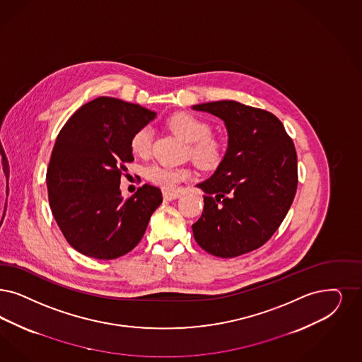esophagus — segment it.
I'll use <instances>...</instances> for the list:
<instances>
[{"label": "esophagus", "instance_id": "34e87169", "mask_svg": "<svg viewBox=\"0 0 362 362\" xmlns=\"http://www.w3.org/2000/svg\"><path fill=\"white\" fill-rule=\"evenodd\" d=\"M162 196H163V200L166 201L177 200L181 197V194L178 192H169V190H163Z\"/></svg>", "mask_w": 362, "mask_h": 362}]
</instances>
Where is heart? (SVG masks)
I'll return each instance as SVG.
<instances>
[{
	"mask_svg": "<svg viewBox=\"0 0 362 362\" xmlns=\"http://www.w3.org/2000/svg\"><path fill=\"white\" fill-rule=\"evenodd\" d=\"M169 126L190 145V154L193 160L204 168L217 165L223 157V144L211 135V124L199 117L189 112H178L169 119ZM151 129L148 126L141 127L132 138V150L138 156H146L151 148ZM148 180L154 184L175 189L180 182L190 177L187 168H172L163 165H151L146 170Z\"/></svg>",
	"mask_w": 362,
	"mask_h": 362,
	"instance_id": "obj_1",
	"label": "heart"
}]
</instances>
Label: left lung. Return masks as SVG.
I'll return each mask as SVG.
<instances>
[{
  "label": "left lung",
  "instance_id": "8db88e82",
  "mask_svg": "<svg viewBox=\"0 0 362 362\" xmlns=\"http://www.w3.org/2000/svg\"><path fill=\"white\" fill-rule=\"evenodd\" d=\"M224 122L228 145L214 175L197 184L204 211L192 226L194 240L218 257L262 247L279 228L294 200V144L271 112L235 100L192 106Z\"/></svg>",
  "mask_w": 362,
  "mask_h": 362
}]
</instances>
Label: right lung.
Returning a JSON list of instances; mask_svg holds the SVG:
<instances>
[{
  "label": "right lung",
  "instance_id": "obj_1",
  "mask_svg": "<svg viewBox=\"0 0 362 362\" xmlns=\"http://www.w3.org/2000/svg\"><path fill=\"white\" fill-rule=\"evenodd\" d=\"M156 111L117 98L83 105L56 138L47 172L54 220L71 247L99 260L117 259L141 241L161 205L158 187L145 184L122 197V172L134 161L132 138Z\"/></svg>",
  "mask_w": 362,
  "mask_h": 362
}]
</instances>
